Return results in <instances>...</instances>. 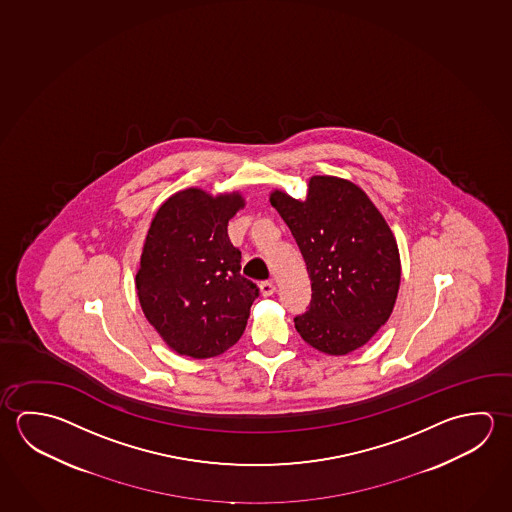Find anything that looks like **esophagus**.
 I'll list each match as a JSON object with an SVG mask.
<instances>
[{
	"label": "esophagus",
	"mask_w": 512,
	"mask_h": 512,
	"mask_svg": "<svg viewBox=\"0 0 512 512\" xmlns=\"http://www.w3.org/2000/svg\"><path fill=\"white\" fill-rule=\"evenodd\" d=\"M260 293H262V296H271L275 291H277V287H275V284L273 282H269V280H266V282H260Z\"/></svg>",
	"instance_id": "esophagus-1"
}]
</instances>
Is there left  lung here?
Returning <instances> with one entry per match:
<instances>
[{
    "instance_id": "8db88e82",
    "label": "left lung",
    "mask_w": 512,
    "mask_h": 512,
    "mask_svg": "<svg viewBox=\"0 0 512 512\" xmlns=\"http://www.w3.org/2000/svg\"><path fill=\"white\" fill-rule=\"evenodd\" d=\"M304 201L269 194L304 255L313 298L296 316L305 343L329 356L363 347L394 311L401 257L390 226L356 183L313 176Z\"/></svg>"
}]
</instances>
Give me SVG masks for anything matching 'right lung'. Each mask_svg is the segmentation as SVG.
<instances>
[{"label":"right lung","instance_id":"add662e5","mask_svg":"<svg viewBox=\"0 0 512 512\" xmlns=\"http://www.w3.org/2000/svg\"><path fill=\"white\" fill-rule=\"evenodd\" d=\"M241 192L190 187L165 199L145 237L136 295L147 322L180 356L216 358L243 336L259 287L241 275L228 221Z\"/></svg>","mask_w":512,"mask_h":512}]
</instances>
